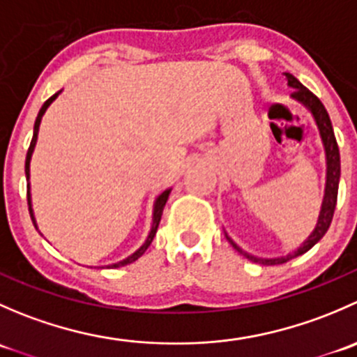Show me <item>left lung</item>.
<instances>
[{
    "mask_svg": "<svg viewBox=\"0 0 357 357\" xmlns=\"http://www.w3.org/2000/svg\"><path fill=\"white\" fill-rule=\"evenodd\" d=\"M285 79L289 81V86L294 88V93H291V98L298 100L301 103H304L311 114L314 115V121L318 124L319 132H321V139L325 143V150H326V164H328V172H326V192H325V200H323V207H321V214H319L318 225H316L314 231L312 235L302 243L301 248H297V252L294 254L287 255V257H280V259H257L252 257V255L245 254L250 261L259 262V264H266V266H275V264H283V262L290 261V259L297 257V255H302L304 252H307L309 248H312L319 240L325 236V233L328 231L330 225H332L333 219V212H335V205H337V195H338V179H340V153H338V145L337 139H335L333 135V128H332V121L328 117V112H326L325 105L321 103V100L314 95L312 91H309L297 77L285 72ZM231 242V240H229ZM233 243V242H231ZM233 247L236 250H240L238 247L233 243ZM242 252V250H240Z\"/></svg>",
    "mask_w": 357,
    "mask_h": 357,
    "instance_id": "left-lung-1",
    "label": "left lung"
}]
</instances>
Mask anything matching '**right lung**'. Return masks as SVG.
Listing matches in <instances>:
<instances>
[{
  "mask_svg": "<svg viewBox=\"0 0 357 357\" xmlns=\"http://www.w3.org/2000/svg\"><path fill=\"white\" fill-rule=\"evenodd\" d=\"M56 96H59V93H55V95H53L52 98H48V100H46V102L43 103L41 110H39L38 117H36V122H34V135H32L31 145H29V150H27V157H25V176H27V179H29V164H31V155H32V152H34L36 139H38V131H39V124H41V117H43V114H45V112H46V109H48V107H50V103H52L53 100L56 98ZM169 193H171V190H167V192H164V193H162V195L158 197L157 202H155V207H153V225H152V231H150V235H149V238H146V242L143 243V245L139 247L138 250L135 252V254H132V255H129V257H128V259H124V261H121V262H115V264H112L110 268H121V266L131 264V262H135L136 259H138V257H142V255L145 254V250H146V248L150 247V243H152L153 236H155V233H157L158 222H160V218H162V211H164V207H165V202H167V197H169ZM27 204H29V212H31V219H32V222H34V226H36L34 215H32V208H31V192H29V185H27Z\"/></svg>",
  "mask_w": 357,
  "mask_h": 357,
  "instance_id": "obj_1",
  "label": "right lung"
}]
</instances>
